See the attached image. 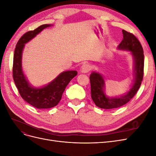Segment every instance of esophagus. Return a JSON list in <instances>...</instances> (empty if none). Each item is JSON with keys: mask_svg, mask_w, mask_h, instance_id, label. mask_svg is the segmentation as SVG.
Here are the masks:
<instances>
[{"mask_svg": "<svg viewBox=\"0 0 156 156\" xmlns=\"http://www.w3.org/2000/svg\"><path fill=\"white\" fill-rule=\"evenodd\" d=\"M91 69V67L88 64H83L82 65V66L81 68V72L83 73H88L90 70Z\"/></svg>", "mask_w": 156, "mask_h": 156, "instance_id": "34e87169", "label": "esophagus"}]
</instances>
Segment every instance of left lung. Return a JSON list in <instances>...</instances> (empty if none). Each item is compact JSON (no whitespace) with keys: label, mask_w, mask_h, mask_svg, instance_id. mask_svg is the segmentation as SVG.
Masks as SVG:
<instances>
[{"label":"left lung","mask_w":156,"mask_h":156,"mask_svg":"<svg viewBox=\"0 0 156 156\" xmlns=\"http://www.w3.org/2000/svg\"><path fill=\"white\" fill-rule=\"evenodd\" d=\"M123 40L117 47L118 50L129 51L133 60L132 85L127 92L120 96L110 97L106 94L105 80L103 75L94 71L90 75L91 97L96 105L101 108L111 109L122 107L133 98L140 87L143 78L144 53L138 39L129 32L122 30Z\"/></svg>","instance_id":"1"}]
</instances>
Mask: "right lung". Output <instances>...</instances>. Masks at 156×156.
<instances>
[{"label": "right lung", "mask_w": 156, "mask_h": 156, "mask_svg": "<svg viewBox=\"0 0 156 156\" xmlns=\"http://www.w3.org/2000/svg\"><path fill=\"white\" fill-rule=\"evenodd\" d=\"M52 26H53V24L43 25L34 30L25 33L18 41L14 51L13 77L16 86L23 100L37 108H49L57 105L66 87L77 75L75 70L64 71L50 83L38 87L32 85L28 81L22 66L23 52L25 44L44 29Z\"/></svg>", "instance_id": "add662e5"}]
</instances>
